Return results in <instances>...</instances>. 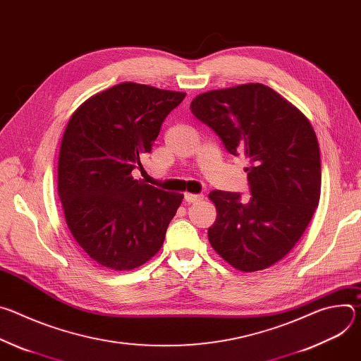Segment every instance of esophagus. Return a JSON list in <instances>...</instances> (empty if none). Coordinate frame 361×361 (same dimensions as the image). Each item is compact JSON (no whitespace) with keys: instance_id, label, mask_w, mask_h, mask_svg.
Returning a JSON list of instances; mask_svg holds the SVG:
<instances>
[{"instance_id":"1","label":"esophagus","mask_w":361,"mask_h":361,"mask_svg":"<svg viewBox=\"0 0 361 361\" xmlns=\"http://www.w3.org/2000/svg\"><path fill=\"white\" fill-rule=\"evenodd\" d=\"M184 198L187 202H198L201 200H204V195L202 194H192V192H185L184 194Z\"/></svg>"}]
</instances>
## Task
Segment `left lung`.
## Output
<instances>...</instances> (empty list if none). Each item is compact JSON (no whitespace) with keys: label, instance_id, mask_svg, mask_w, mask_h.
Listing matches in <instances>:
<instances>
[{"label":"left lung","instance_id":"8db88e82","mask_svg":"<svg viewBox=\"0 0 361 361\" xmlns=\"http://www.w3.org/2000/svg\"><path fill=\"white\" fill-rule=\"evenodd\" d=\"M191 113L233 156H245L251 198L214 190L209 240L235 270L260 271L297 244L320 201L322 164L308 118L273 88L248 82L197 95Z\"/></svg>","mask_w":361,"mask_h":361}]
</instances>
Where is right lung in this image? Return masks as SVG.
I'll return each mask as SVG.
<instances>
[{
  "label": "right lung",
  "mask_w": 361,
  "mask_h": 361,
  "mask_svg": "<svg viewBox=\"0 0 361 361\" xmlns=\"http://www.w3.org/2000/svg\"><path fill=\"white\" fill-rule=\"evenodd\" d=\"M185 92L121 82L71 116L60 147L59 195L78 245L99 266L128 271L156 255L184 198L135 180L166 117Z\"/></svg>",
  "instance_id": "obj_1"
}]
</instances>
